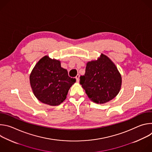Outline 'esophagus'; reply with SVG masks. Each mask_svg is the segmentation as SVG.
<instances>
[{
    "label": "esophagus",
    "instance_id": "1",
    "mask_svg": "<svg viewBox=\"0 0 152 152\" xmlns=\"http://www.w3.org/2000/svg\"><path fill=\"white\" fill-rule=\"evenodd\" d=\"M79 77H80L79 75H76V81H77V82H79Z\"/></svg>",
    "mask_w": 152,
    "mask_h": 152
}]
</instances>
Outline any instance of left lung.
I'll use <instances>...</instances> for the list:
<instances>
[{"label":"left lung","mask_w":152,"mask_h":152,"mask_svg":"<svg viewBox=\"0 0 152 152\" xmlns=\"http://www.w3.org/2000/svg\"><path fill=\"white\" fill-rule=\"evenodd\" d=\"M80 84L93 102L102 104L118 94L121 76L111 59L102 54L97 61L86 64L85 75L80 77Z\"/></svg>","instance_id":"8db88e82"}]
</instances>
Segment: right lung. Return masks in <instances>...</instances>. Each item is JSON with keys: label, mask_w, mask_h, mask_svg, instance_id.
<instances>
[{"label": "right lung", "mask_w": 152, "mask_h": 152, "mask_svg": "<svg viewBox=\"0 0 152 152\" xmlns=\"http://www.w3.org/2000/svg\"><path fill=\"white\" fill-rule=\"evenodd\" d=\"M76 82L61 67L58 60L48 56L35 65L30 75V83L35 97L42 103L51 106L60 104L66 99L70 88Z\"/></svg>", "instance_id": "1"}]
</instances>
